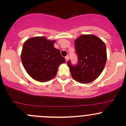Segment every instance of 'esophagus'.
Listing matches in <instances>:
<instances>
[{"label": "esophagus", "mask_w": 126, "mask_h": 126, "mask_svg": "<svg viewBox=\"0 0 126 126\" xmlns=\"http://www.w3.org/2000/svg\"><path fill=\"white\" fill-rule=\"evenodd\" d=\"M68 59H69V57H68V56H66L65 57V60H66V62H68Z\"/></svg>", "instance_id": "obj_1"}]
</instances>
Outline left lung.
Instances as JSON below:
<instances>
[{"label": "left lung", "mask_w": 126, "mask_h": 126, "mask_svg": "<svg viewBox=\"0 0 126 126\" xmlns=\"http://www.w3.org/2000/svg\"><path fill=\"white\" fill-rule=\"evenodd\" d=\"M78 58L76 64L67 62L72 77L81 83H88L97 78L107 62L106 46L104 42L93 35H82L74 43Z\"/></svg>", "instance_id": "obj_1"}]
</instances>
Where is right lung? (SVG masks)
<instances>
[{"label":"right lung","instance_id":"right-lung-1","mask_svg":"<svg viewBox=\"0 0 126 126\" xmlns=\"http://www.w3.org/2000/svg\"><path fill=\"white\" fill-rule=\"evenodd\" d=\"M55 40L34 37L24 43L21 60L29 76L41 82L50 80L56 76L58 67L65 63L58 49L54 47Z\"/></svg>","mask_w":126,"mask_h":126}]
</instances>
